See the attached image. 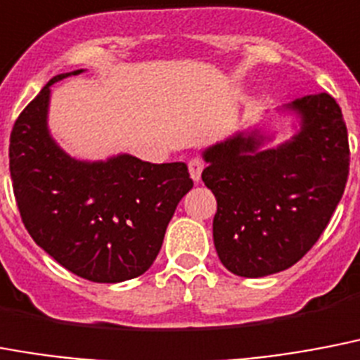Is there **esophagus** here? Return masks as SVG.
<instances>
[{"label":"esophagus","instance_id":"obj_1","mask_svg":"<svg viewBox=\"0 0 360 360\" xmlns=\"http://www.w3.org/2000/svg\"><path fill=\"white\" fill-rule=\"evenodd\" d=\"M204 169V162L200 158H193V160H189V174L193 178V182H200V174H202Z\"/></svg>","mask_w":360,"mask_h":360}]
</instances>
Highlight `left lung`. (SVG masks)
Instances as JSON below:
<instances>
[{
    "label": "left lung",
    "mask_w": 360,
    "mask_h": 360,
    "mask_svg": "<svg viewBox=\"0 0 360 360\" xmlns=\"http://www.w3.org/2000/svg\"><path fill=\"white\" fill-rule=\"evenodd\" d=\"M301 130L260 150L257 131L204 152L202 182L217 198L214 243L223 266L240 277L288 269L320 240L349 174V143L340 105L327 93L290 103Z\"/></svg>",
    "instance_id": "obj_1"
}]
</instances>
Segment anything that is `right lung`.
I'll list each match as a JSON object with an SVG mask.
<instances>
[{"mask_svg":"<svg viewBox=\"0 0 360 360\" xmlns=\"http://www.w3.org/2000/svg\"><path fill=\"white\" fill-rule=\"evenodd\" d=\"M68 76L51 77L14 122V197L27 232L53 260L93 283H122L156 260L193 180L182 162L148 163L122 154L87 163L66 156L48 134L46 113L50 85Z\"/></svg>","mask_w":360,"mask_h":360,"instance_id":"1","label":"right lung"}]
</instances>
